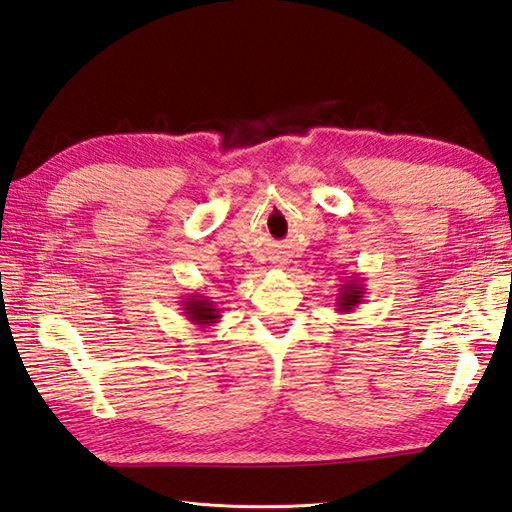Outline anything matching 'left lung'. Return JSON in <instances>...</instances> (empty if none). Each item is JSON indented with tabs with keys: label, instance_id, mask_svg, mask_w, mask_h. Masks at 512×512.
<instances>
[{
	"label": "left lung",
	"instance_id": "left-lung-1",
	"mask_svg": "<svg viewBox=\"0 0 512 512\" xmlns=\"http://www.w3.org/2000/svg\"><path fill=\"white\" fill-rule=\"evenodd\" d=\"M366 278H361L359 274H352V276H346V280H342V285H339V291H337V300H335V306L339 313H350L357 309V304H361L363 300V293H366Z\"/></svg>",
	"mask_w": 512,
	"mask_h": 512
}]
</instances>
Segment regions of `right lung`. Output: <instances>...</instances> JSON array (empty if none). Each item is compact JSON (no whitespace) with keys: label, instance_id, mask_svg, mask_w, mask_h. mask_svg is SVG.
<instances>
[{"label":"right lung","instance_id":"obj_1","mask_svg":"<svg viewBox=\"0 0 512 512\" xmlns=\"http://www.w3.org/2000/svg\"><path fill=\"white\" fill-rule=\"evenodd\" d=\"M181 298H184L179 302L181 311H184L186 320L195 326L208 328L221 320V309H217V304H214L210 298H206V295L188 293V295H181Z\"/></svg>","mask_w":512,"mask_h":512}]
</instances>
